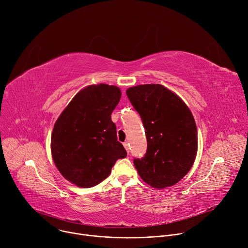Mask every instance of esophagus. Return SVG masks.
Returning <instances> with one entry per match:
<instances>
[{"label":"esophagus","mask_w":248,"mask_h":248,"mask_svg":"<svg viewBox=\"0 0 248 248\" xmlns=\"http://www.w3.org/2000/svg\"><path fill=\"white\" fill-rule=\"evenodd\" d=\"M124 147L125 148V150H126L127 152H129V144H128L127 141H125V142H124Z\"/></svg>","instance_id":"1"}]
</instances>
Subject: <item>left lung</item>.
I'll list each match as a JSON object with an SVG mask.
<instances>
[{"instance_id":"left-lung-1","label":"left lung","mask_w":248,"mask_h":248,"mask_svg":"<svg viewBox=\"0 0 248 248\" xmlns=\"http://www.w3.org/2000/svg\"><path fill=\"white\" fill-rule=\"evenodd\" d=\"M126 95L147 138L145 155L133 159L139 175L156 188L175 185L196 157L197 129L191 112L178 95L161 84L134 86Z\"/></svg>"}]
</instances>
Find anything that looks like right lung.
<instances>
[{
	"instance_id": "right-lung-1",
	"label": "right lung",
	"mask_w": 248,
	"mask_h": 248,
	"mask_svg": "<svg viewBox=\"0 0 248 248\" xmlns=\"http://www.w3.org/2000/svg\"><path fill=\"white\" fill-rule=\"evenodd\" d=\"M121 96L117 86L90 85L69 102L54 125L53 160L64 178L78 186L102 183L117 160L127 155L111 119Z\"/></svg>"
}]
</instances>
